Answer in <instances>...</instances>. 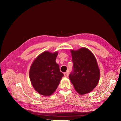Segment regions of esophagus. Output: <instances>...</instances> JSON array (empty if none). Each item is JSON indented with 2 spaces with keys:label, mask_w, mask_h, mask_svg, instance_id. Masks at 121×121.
<instances>
[{
  "label": "esophagus",
  "mask_w": 121,
  "mask_h": 121,
  "mask_svg": "<svg viewBox=\"0 0 121 121\" xmlns=\"http://www.w3.org/2000/svg\"><path fill=\"white\" fill-rule=\"evenodd\" d=\"M69 72H66L64 73V75H65V77H66V78H67V77L69 76Z\"/></svg>",
  "instance_id": "obj_1"
}]
</instances>
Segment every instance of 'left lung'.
Instances as JSON below:
<instances>
[{"label": "left lung", "mask_w": 121, "mask_h": 121, "mask_svg": "<svg viewBox=\"0 0 121 121\" xmlns=\"http://www.w3.org/2000/svg\"><path fill=\"white\" fill-rule=\"evenodd\" d=\"M73 70L69 78L76 91L80 95L91 92L98 83L100 70L94 54L88 49L71 50Z\"/></svg>", "instance_id": "obj_1"}]
</instances>
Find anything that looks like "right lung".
<instances>
[{
  "label": "right lung",
  "instance_id": "1",
  "mask_svg": "<svg viewBox=\"0 0 121 121\" xmlns=\"http://www.w3.org/2000/svg\"><path fill=\"white\" fill-rule=\"evenodd\" d=\"M58 52L45 51L36 58L30 66L29 76L33 87L43 96L52 95L64 76L56 62Z\"/></svg>",
  "mask_w": 121,
  "mask_h": 121
}]
</instances>
